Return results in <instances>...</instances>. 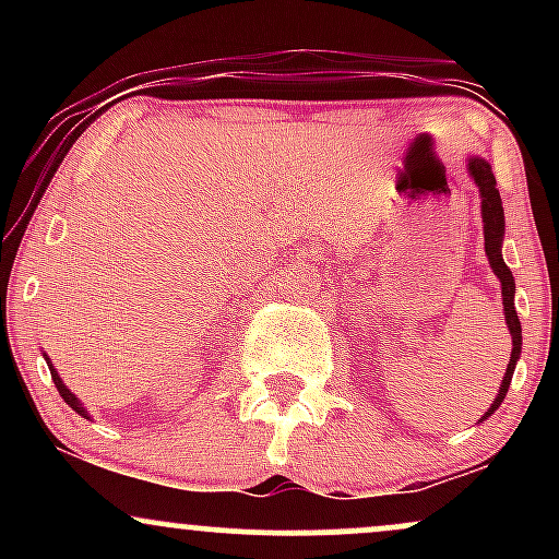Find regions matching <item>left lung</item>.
<instances>
[{
    "label": "left lung",
    "instance_id": "obj_1",
    "mask_svg": "<svg viewBox=\"0 0 559 559\" xmlns=\"http://www.w3.org/2000/svg\"><path fill=\"white\" fill-rule=\"evenodd\" d=\"M471 176L473 181L478 183L480 189V215H484V243H486V258H489L491 271L497 273L499 284H502V305H504V320L507 329L512 333V357L510 365H507V373L502 386H499V394L493 404L489 407V413L484 415V420L489 418L493 409L502 404L507 396V389L512 383V370H515L518 357H521V344H523V331H521V320H518L515 312V278H512V271L504 265L502 260V239H504V210H502V199H499L497 191V178L489 168V163L484 159L473 157L471 159Z\"/></svg>",
    "mask_w": 559,
    "mask_h": 559
}]
</instances>
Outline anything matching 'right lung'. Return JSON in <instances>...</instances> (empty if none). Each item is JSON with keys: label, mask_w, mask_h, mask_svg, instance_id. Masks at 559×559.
Segmentation results:
<instances>
[{"label": "right lung", "mask_w": 559, "mask_h": 559, "mask_svg": "<svg viewBox=\"0 0 559 559\" xmlns=\"http://www.w3.org/2000/svg\"><path fill=\"white\" fill-rule=\"evenodd\" d=\"M44 357H47V355H44ZM47 365H49V370H52V381H55V386H57V391H60V396H62V400H66V402L70 404V407H73V409H75V413H79V415H83V418H88V415H86V409H83V407H81L79 396H75V394H73V391H70V389L66 386V383H62V378H60V376H57V370L52 368V362H49V357H47Z\"/></svg>", "instance_id": "obj_1"}]
</instances>
